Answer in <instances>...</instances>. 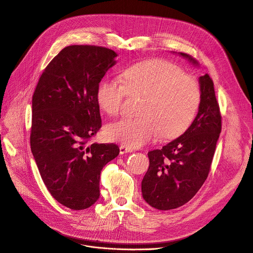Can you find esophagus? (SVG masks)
Masks as SVG:
<instances>
[{"label": "esophagus", "mask_w": 253, "mask_h": 253, "mask_svg": "<svg viewBox=\"0 0 253 253\" xmlns=\"http://www.w3.org/2000/svg\"><path fill=\"white\" fill-rule=\"evenodd\" d=\"M132 149L130 147H127L126 145H121L120 146V154L121 155H124V154H126V153H131Z\"/></svg>", "instance_id": "34e87169"}]
</instances>
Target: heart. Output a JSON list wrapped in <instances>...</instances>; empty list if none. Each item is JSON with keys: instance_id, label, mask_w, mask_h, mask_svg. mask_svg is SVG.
<instances>
[{"instance_id": "heart-1", "label": "heart", "mask_w": 253, "mask_h": 253, "mask_svg": "<svg viewBox=\"0 0 253 253\" xmlns=\"http://www.w3.org/2000/svg\"><path fill=\"white\" fill-rule=\"evenodd\" d=\"M127 92L142 94L136 118H122L105 128L108 139L137 147L160 134L171 138L182 133L193 121L200 103L197 81L170 62L150 60L126 69L122 80L106 78L99 83V108L117 115Z\"/></svg>"}]
</instances>
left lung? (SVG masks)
I'll return each mask as SVG.
<instances>
[{"label":"left lung","instance_id":"obj_1","mask_svg":"<svg viewBox=\"0 0 253 253\" xmlns=\"http://www.w3.org/2000/svg\"><path fill=\"white\" fill-rule=\"evenodd\" d=\"M178 55L198 67L191 56ZM198 83L200 103L189 127L161 149L147 154L149 167L141 181L142 197L160 211L174 210L188 203L211 169L221 131V116L211 77L208 74L199 77Z\"/></svg>","mask_w":253,"mask_h":253}]
</instances>
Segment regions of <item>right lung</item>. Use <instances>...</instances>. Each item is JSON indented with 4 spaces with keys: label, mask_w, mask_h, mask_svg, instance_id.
Segmentation results:
<instances>
[{
    "label": "right lung",
    "mask_w": 253,
    "mask_h": 253,
    "mask_svg": "<svg viewBox=\"0 0 253 253\" xmlns=\"http://www.w3.org/2000/svg\"><path fill=\"white\" fill-rule=\"evenodd\" d=\"M117 57L103 46H66L46 66L33 95L34 159L49 193L74 211L98 199L100 171L120 154L115 143L87 145L102 126L96 90Z\"/></svg>",
    "instance_id": "obj_1"
}]
</instances>
